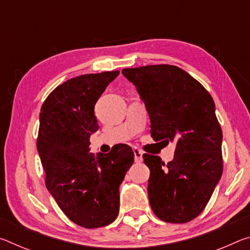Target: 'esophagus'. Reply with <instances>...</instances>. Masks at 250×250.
I'll use <instances>...</instances> for the list:
<instances>
[{"label": "esophagus", "mask_w": 250, "mask_h": 250, "mask_svg": "<svg viewBox=\"0 0 250 250\" xmlns=\"http://www.w3.org/2000/svg\"><path fill=\"white\" fill-rule=\"evenodd\" d=\"M133 153H134V161L137 163H141L143 161V158H142V151L139 150L138 147H134L133 149Z\"/></svg>", "instance_id": "esophagus-1"}]
</instances>
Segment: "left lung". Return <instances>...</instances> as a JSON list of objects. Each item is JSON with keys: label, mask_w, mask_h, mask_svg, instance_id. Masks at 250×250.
Returning a JSON list of instances; mask_svg holds the SVG:
<instances>
[{"label": "left lung", "mask_w": 250, "mask_h": 250, "mask_svg": "<svg viewBox=\"0 0 250 250\" xmlns=\"http://www.w3.org/2000/svg\"><path fill=\"white\" fill-rule=\"evenodd\" d=\"M122 75L146 104L153 140L176 145L167 164L143 154L152 210L164 222H191L204 210L223 173V133L214 100L201 83L173 65L125 68Z\"/></svg>", "instance_id": "obj_1"}]
</instances>
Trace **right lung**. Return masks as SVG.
<instances>
[{"label": "right lung", "mask_w": 250, "mask_h": 250, "mask_svg": "<svg viewBox=\"0 0 250 250\" xmlns=\"http://www.w3.org/2000/svg\"><path fill=\"white\" fill-rule=\"evenodd\" d=\"M119 70L87 74L59 84L40 113L37 151L46 188L71 222L84 228L109 225L119 213V186L133 164L126 145L108 154L89 152L99 129L95 104Z\"/></svg>", "instance_id": "right-lung-1"}]
</instances>
